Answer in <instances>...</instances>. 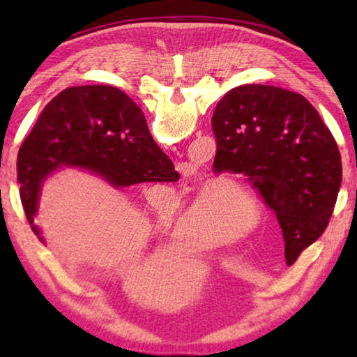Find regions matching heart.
<instances>
[{"label":"heart","instance_id":"obj_1","mask_svg":"<svg viewBox=\"0 0 357 357\" xmlns=\"http://www.w3.org/2000/svg\"><path fill=\"white\" fill-rule=\"evenodd\" d=\"M239 198H250L238 184L225 179H213L206 184V195L187 206L178 225L172 231V239L190 252L217 250L228 244V234L219 227L209 206L220 214L234 215Z\"/></svg>","mask_w":357,"mask_h":357}]
</instances>
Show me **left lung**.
<instances>
[{"label":"left lung","mask_w":357,"mask_h":357,"mask_svg":"<svg viewBox=\"0 0 357 357\" xmlns=\"http://www.w3.org/2000/svg\"><path fill=\"white\" fill-rule=\"evenodd\" d=\"M215 173L243 174L274 211L287 264L321 236L342 184L331 130L304 96L269 84L233 88L213 116Z\"/></svg>","instance_id":"1"}]
</instances>
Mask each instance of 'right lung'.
<instances>
[{"label":"right lung","mask_w":357,"mask_h":357,"mask_svg":"<svg viewBox=\"0 0 357 357\" xmlns=\"http://www.w3.org/2000/svg\"><path fill=\"white\" fill-rule=\"evenodd\" d=\"M77 167L114 189L140 183H174V172L146 118L128 94L107 84L68 88L48 102L17 157V179L26 219L34 223L44 179L58 168Z\"/></svg>","instance_id":"add662e5"}]
</instances>
